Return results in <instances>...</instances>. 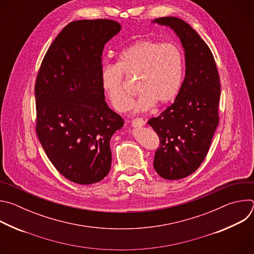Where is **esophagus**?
Instances as JSON below:
<instances>
[{
	"instance_id": "34e87169",
	"label": "esophagus",
	"mask_w": 254,
	"mask_h": 254,
	"mask_svg": "<svg viewBox=\"0 0 254 254\" xmlns=\"http://www.w3.org/2000/svg\"><path fill=\"white\" fill-rule=\"evenodd\" d=\"M131 125L135 127H143L144 125H146V122H144V120H142L141 118H136L134 119L132 122H131Z\"/></svg>"
}]
</instances>
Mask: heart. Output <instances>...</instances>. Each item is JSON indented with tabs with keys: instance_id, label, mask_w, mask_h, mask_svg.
I'll list each match as a JSON object with an SVG mask.
<instances>
[{
	"instance_id": "1",
	"label": "heart",
	"mask_w": 254,
	"mask_h": 254,
	"mask_svg": "<svg viewBox=\"0 0 254 254\" xmlns=\"http://www.w3.org/2000/svg\"><path fill=\"white\" fill-rule=\"evenodd\" d=\"M184 58L173 43L142 39L125 49L116 65L106 64L101 70V85L112 105L120 113L131 104V94L127 91L124 76L137 78L140 92L133 103L136 113L147 112L155 103L172 101L182 85Z\"/></svg>"
}]
</instances>
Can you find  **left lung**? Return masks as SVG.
I'll use <instances>...</instances> for the list:
<instances>
[{"instance_id": "8db88e82", "label": "left lung", "mask_w": 254, "mask_h": 254, "mask_svg": "<svg viewBox=\"0 0 254 254\" xmlns=\"http://www.w3.org/2000/svg\"><path fill=\"white\" fill-rule=\"evenodd\" d=\"M153 22L172 28L185 50L186 75L174 103L148 122L160 138L156 172L179 180L194 173L209 151L219 124L220 77L210 48L188 23L176 17Z\"/></svg>"}]
</instances>
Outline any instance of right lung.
<instances>
[{"label": "right lung", "mask_w": 254, "mask_h": 254, "mask_svg": "<svg viewBox=\"0 0 254 254\" xmlns=\"http://www.w3.org/2000/svg\"><path fill=\"white\" fill-rule=\"evenodd\" d=\"M120 31L108 19L69 23L36 78V132L56 170L76 184H94L108 174L110 141L125 123L107 106L101 85L103 47Z\"/></svg>", "instance_id": "right-lung-1"}]
</instances>
